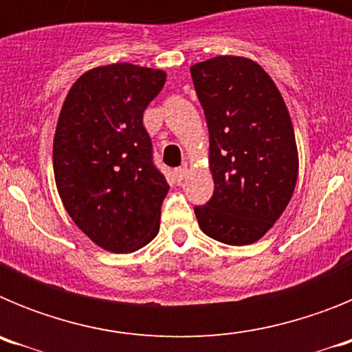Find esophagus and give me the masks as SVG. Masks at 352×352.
I'll use <instances>...</instances> for the list:
<instances>
[{"label":"esophagus","mask_w":352,"mask_h":352,"mask_svg":"<svg viewBox=\"0 0 352 352\" xmlns=\"http://www.w3.org/2000/svg\"><path fill=\"white\" fill-rule=\"evenodd\" d=\"M174 173H176V178L183 179V178H185V176H186V174H188V167L182 166V167H178V169L174 170Z\"/></svg>","instance_id":"34e87169"}]
</instances>
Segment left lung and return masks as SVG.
I'll use <instances>...</instances> for the list:
<instances>
[{
    "label": "left lung",
    "instance_id": "obj_1",
    "mask_svg": "<svg viewBox=\"0 0 352 352\" xmlns=\"http://www.w3.org/2000/svg\"><path fill=\"white\" fill-rule=\"evenodd\" d=\"M210 130L214 190L195 206L199 227L226 245L254 243L289 204L298 151L291 118L272 77L238 56L190 68Z\"/></svg>",
    "mask_w": 352,
    "mask_h": 352
}]
</instances>
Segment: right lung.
<instances>
[{
  "mask_svg": "<svg viewBox=\"0 0 352 352\" xmlns=\"http://www.w3.org/2000/svg\"><path fill=\"white\" fill-rule=\"evenodd\" d=\"M166 72L114 63L86 72L65 98L52 166L65 210L98 247L135 252L157 236L169 192L142 125Z\"/></svg>",
  "mask_w": 352,
  "mask_h": 352,
  "instance_id": "1",
  "label": "right lung"
}]
</instances>
